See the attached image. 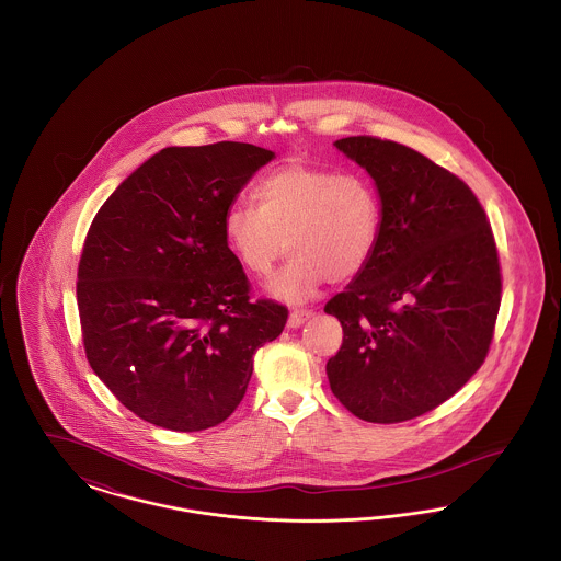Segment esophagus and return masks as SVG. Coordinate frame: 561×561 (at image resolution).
Here are the masks:
<instances>
[{"label":"esophagus","instance_id":"obj_1","mask_svg":"<svg viewBox=\"0 0 561 561\" xmlns=\"http://www.w3.org/2000/svg\"><path fill=\"white\" fill-rule=\"evenodd\" d=\"M313 318V311L309 309H296L290 316H288V328H300L305 321H309Z\"/></svg>","mask_w":561,"mask_h":561}]
</instances>
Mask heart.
<instances>
[{"instance_id":"obj_1","label":"heart","mask_w":561,"mask_h":561,"mask_svg":"<svg viewBox=\"0 0 561 561\" xmlns=\"http://www.w3.org/2000/svg\"><path fill=\"white\" fill-rule=\"evenodd\" d=\"M254 204L231 206L222 236L236 261L256 277L268 275L286 248L293 252L267 286L273 298L290 305L307 302L325 279L357 277L380 240V197L362 174L294 161L259 181Z\"/></svg>"}]
</instances>
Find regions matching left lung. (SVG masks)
Instances as JSON below:
<instances>
[{
	"label": "left lung",
	"mask_w": 561,
	"mask_h": 561,
	"mask_svg": "<svg viewBox=\"0 0 561 561\" xmlns=\"http://www.w3.org/2000/svg\"><path fill=\"white\" fill-rule=\"evenodd\" d=\"M376 185L370 263L325 313L343 325L332 393L362 421L416 419L480 370L501 307L492 229L473 191L419 151L374 136L334 142Z\"/></svg>",
	"instance_id": "obj_1"
}]
</instances>
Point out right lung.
Segmentation results:
<instances>
[{
    "mask_svg": "<svg viewBox=\"0 0 561 561\" xmlns=\"http://www.w3.org/2000/svg\"><path fill=\"white\" fill-rule=\"evenodd\" d=\"M275 153L248 142L165 147L94 216L78 268L85 357L142 421L210 428L233 414L254 353L288 309L252 300L222 218Z\"/></svg>",
    "mask_w": 561,
    "mask_h": 561,
    "instance_id": "add662e5",
    "label": "right lung"
}]
</instances>
